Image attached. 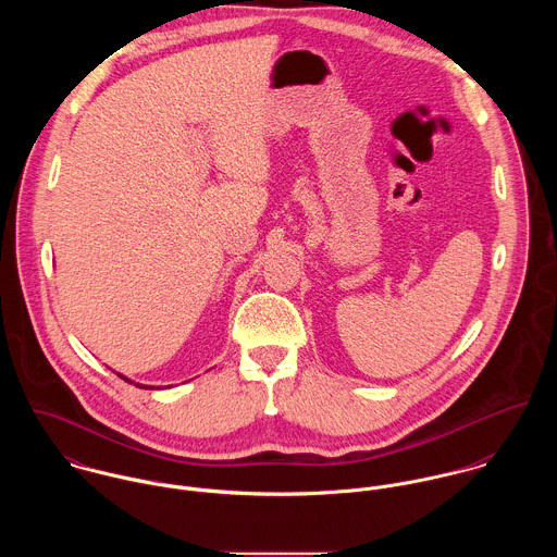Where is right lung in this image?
<instances>
[{
	"instance_id": "add662e5",
	"label": "right lung",
	"mask_w": 557,
	"mask_h": 557,
	"mask_svg": "<svg viewBox=\"0 0 557 557\" xmlns=\"http://www.w3.org/2000/svg\"><path fill=\"white\" fill-rule=\"evenodd\" d=\"M120 377H122V375H120ZM122 380H126V377H122ZM126 382H128V384H133L131 380H126ZM135 386H139V384H135ZM139 388H146V386H139Z\"/></svg>"
}]
</instances>
